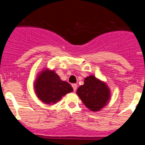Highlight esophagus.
Wrapping results in <instances>:
<instances>
[{"label": "esophagus", "mask_w": 145, "mask_h": 145, "mask_svg": "<svg viewBox=\"0 0 145 145\" xmlns=\"http://www.w3.org/2000/svg\"><path fill=\"white\" fill-rule=\"evenodd\" d=\"M72 87H73V89H74V92H76V89H77V85H76V84H73Z\"/></svg>", "instance_id": "obj_1"}]
</instances>
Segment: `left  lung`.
Instances as JSON below:
<instances>
[{
	"label": "left lung",
	"mask_w": 145,
	"mask_h": 145,
	"mask_svg": "<svg viewBox=\"0 0 145 145\" xmlns=\"http://www.w3.org/2000/svg\"><path fill=\"white\" fill-rule=\"evenodd\" d=\"M76 94L85 106L94 112L106 105L110 97L107 84L92 75L84 79V84L77 89Z\"/></svg>",
	"instance_id": "left-lung-1"
}]
</instances>
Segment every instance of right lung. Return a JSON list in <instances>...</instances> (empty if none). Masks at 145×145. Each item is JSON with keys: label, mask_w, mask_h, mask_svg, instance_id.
Listing matches in <instances>:
<instances>
[{"label": "right lung", "mask_w": 145, "mask_h": 145, "mask_svg": "<svg viewBox=\"0 0 145 145\" xmlns=\"http://www.w3.org/2000/svg\"><path fill=\"white\" fill-rule=\"evenodd\" d=\"M34 84L37 97L48 105L56 104L63 96L73 91L67 82L62 81L53 70L48 69L39 74Z\"/></svg>", "instance_id": "add662e5"}]
</instances>
